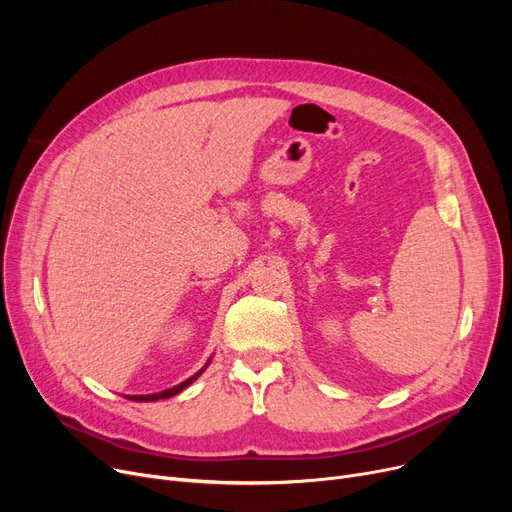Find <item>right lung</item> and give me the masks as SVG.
Returning <instances> with one entry per match:
<instances>
[{
    "instance_id": "1",
    "label": "right lung",
    "mask_w": 512,
    "mask_h": 512,
    "mask_svg": "<svg viewBox=\"0 0 512 512\" xmlns=\"http://www.w3.org/2000/svg\"><path fill=\"white\" fill-rule=\"evenodd\" d=\"M205 369V367H203ZM203 369L199 371V373H195L193 378H188V380H184L182 384H178V386H174V388H168V390H164V392H157V394H145V396H126V398H130V400H139V402H153V400H159V398H170V396H174V394H178V392H182L188 384H193L199 375L203 373Z\"/></svg>"
}]
</instances>
